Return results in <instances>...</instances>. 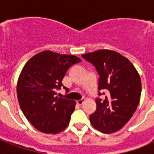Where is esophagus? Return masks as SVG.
I'll return each instance as SVG.
<instances>
[{
  "label": "esophagus",
  "instance_id": "1",
  "mask_svg": "<svg viewBox=\"0 0 154 154\" xmlns=\"http://www.w3.org/2000/svg\"><path fill=\"white\" fill-rule=\"evenodd\" d=\"M84 102V100H77V105H79V106H82Z\"/></svg>",
  "mask_w": 154,
  "mask_h": 154
}]
</instances>
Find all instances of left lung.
Listing matches in <instances>:
<instances>
[{"label":"left lung","mask_w":154,"mask_h":154,"mask_svg":"<svg viewBox=\"0 0 154 154\" xmlns=\"http://www.w3.org/2000/svg\"><path fill=\"white\" fill-rule=\"evenodd\" d=\"M82 57L93 64L100 75L98 90L108 91L106 100H96L97 110L90 116L91 123L100 132H116L131 119L139 103V72L127 57L116 51L99 49Z\"/></svg>","instance_id":"obj_1"}]
</instances>
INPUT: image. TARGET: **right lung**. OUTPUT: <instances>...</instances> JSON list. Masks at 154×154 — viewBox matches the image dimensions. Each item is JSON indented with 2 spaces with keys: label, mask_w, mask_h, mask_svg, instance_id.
<instances>
[{
  "label": "right lung",
  "mask_w": 154,
  "mask_h": 154,
  "mask_svg": "<svg viewBox=\"0 0 154 154\" xmlns=\"http://www.w3.org/2000/svg\"><path fill=\"white\" fill-rule=\"evenodd\" d=\"M81 59L46 50L35 54L23 67L17 82V97L23 114L35 129L57 134L67 127L76 101L54 97L67 69Z\"/></svg>",
  "instance_id": "add662e5"
}]
</instances>
